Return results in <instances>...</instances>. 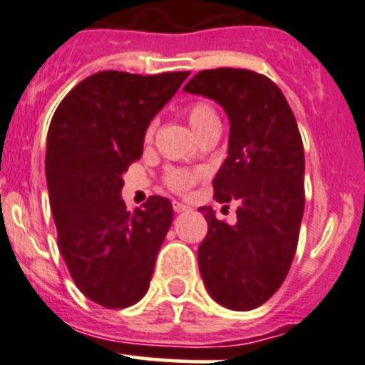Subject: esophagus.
Instances as JSON below:
<instances>
[{"label": "esophagus", "instance_id": "34e87169", "mask_svg": "<svg viewBox=\"0 0 365 365\" xmlns=\"http://www.w3.org/2000/svg\"><path fill=\"white\" fill-rule=\"evenodd\" d=\"M173 210H175L176 213L187 212V210H189V206L183 205V203H180V201H173Z\"/></svg>", "mask_w": 365, "mask_h": 365}]
</instances>
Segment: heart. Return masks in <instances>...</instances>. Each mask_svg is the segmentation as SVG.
<instances>
[{
	"mask_svg": "<svg viewBox=\"0 0 365 365\" xmlns=\"http://www.w3.org/2000/svg\"><path fill=\"white\" fill-rule=\"evenodd\" d=\"M187 120H189L190 127L194 128L197 135H203L205 132L212 130V128H219L220 127V121L219 116H217L215 109L208 104V102H194L187 108ZM153 130L155 127L148 125L146 128V141H150L153 135ZM201 178V173L200 171H187V169H169L164 176V183L168 189H171L173 192H178L183 194L187 190L192 189L194 183Z\"/></svg>",
	"mask_w": 365,
	"mask_h": 365,
	"instance_id": "heart-1",
	"label": "heart"
}]
</instances>
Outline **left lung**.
<instances>
[{
    "mask_svg": "<svg viewBox=\"0 0 365 365\" xmlns=\"http://www.w3.org/2000/svg\"><path fill=\"white\" fill-rule=\"evenodd\" d=\"M183 91L219 102L230 118L213 197L238 205L235 226L200 208L208 222L197 249L201 277L220 305L251 311L281 288L297 252L305 160L295 114L277 84L252 70H201Z\"/></svg>",
    "mask_w": 365,
    "mask_h": 365,
    "instance_id": "obj_1",
    "label": "left lung"
}]
</instances>
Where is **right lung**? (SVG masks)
<instances>
[{
	"label": "right lung",
	"instance_id": "1",
	"mask_svg": "<svg viewBox=\"0 0 365 365\" xmlns=\"http://www.w3.org/2000/svg\"><path fill=\"white\" fill-rule=\"evenodd\" d=\"M189 73L97 72L51 120L46 178L58 245L77 288L102 307H128L148 292L173 206L152 196L127 212L121 175L141 159L150 121Z\"/></svg>",
	"mask_w": 365,
	"mask_h": 365
}]
</instances>
